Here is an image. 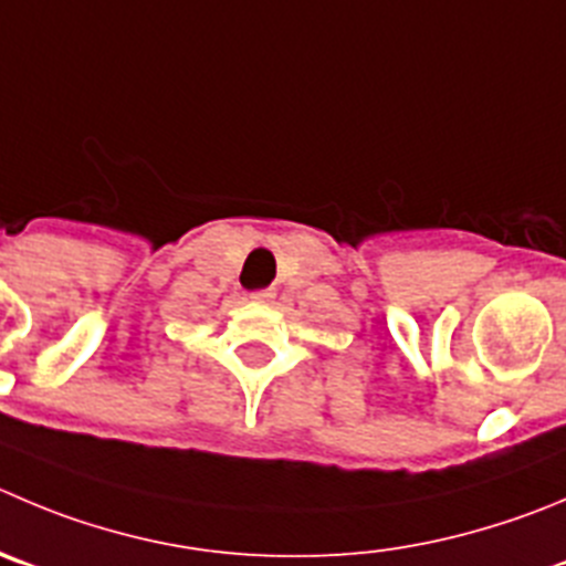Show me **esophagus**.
I'll return each mask as SVG.
<instances>
[{
  "mask_svg": "<svg viewBox=\"0 0 566 566\" xmlns=\"http://www.w3.org/2000/svg\"><path fill=\"white\" fill-rule=\"evenodd\" d=\"M250 300H255V303H274V289H261V292H252Z\"/></svg>",
  "mask_w": 566,
  "mask_h": 566,
  "instance_id": "obj_1",
  "label": "esophagus"
}]
</instances>
